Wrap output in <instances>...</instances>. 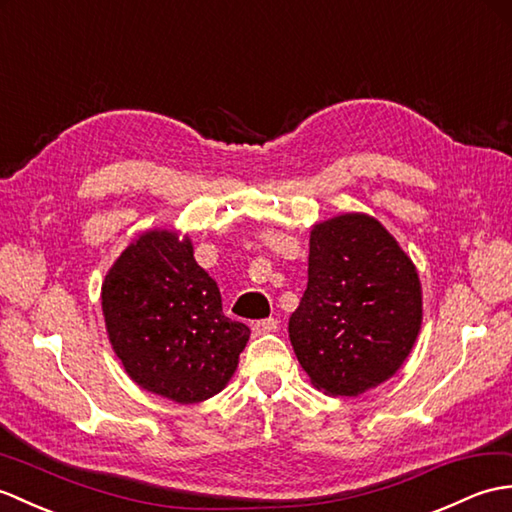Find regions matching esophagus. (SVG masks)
Wrapping results in <instances>:
<instances>
[{
    "instance_id": "esophagus-1",
    "label": "esophagus",
    "mask_w": 512,
    "mask_h": 512,
    "mask_svg": "<svg viewBox=\"0 0 512 512\" xmlns=\"http://www.w3.org/2000/svg\"><path fill=\"white\" fill-rule=\"evenodd\" d=\"M278 317H267V320H258L252 324V333L254 335H267V333H276L278 331Z\"/></svg>"
}]
</instances>
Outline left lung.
I'll return each instance as SVG.
<instances>
[{"mask_svg":"<svg viewBox=\"0 0 512 512\" xmlns=\"http://www.w3.org/2000/svg\"><path fill=\"white\" fill-rule=\"evenodd\" d=\"M423 320L416 267L368 214L317 223L289 339L315 388L359 396L403 366Z\"/></svg>","mask_w":512,"mask_h":512,"instance_id":"8db88e82","label":"left lung"}]
</instances>
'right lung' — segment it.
Here are the masks:
<instances>
[{"label":"right lung","mask_w":512,"mask_h":512,"mask_svg":"<svg viewBox=\"0 0 512 512\" xmlns=\"http://www.w3.org/2000/svg\"><path fill=\"white\" fill-rule=\"evenodd\" d=\"M107 333L129 377L175 403L219 394L236 370L249 328L223 315L221 291L192 243L146 232L102 282Z\"/></svg>","instance_id":"1"}]
</instances>
